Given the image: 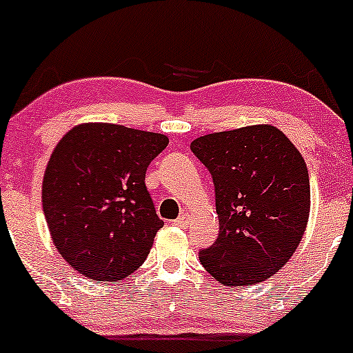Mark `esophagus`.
<instances>
[{"label": "esophagus", "mask_w": 353, "mask_h": 353, "mask_svg": "<svg viewBox=\"0 0 353 353\" xmlns=\"http://www.w3.org/2000/svg\"><path fill=\"white\" fill-rule=\"evenodd\" d=\"M174 223H176L177 227H183V229H186V227H190V223H191V215L190 213H183L179 219L174 220Z\"/></svg>", "instance_id": "esophagus-1"}]
</instances>
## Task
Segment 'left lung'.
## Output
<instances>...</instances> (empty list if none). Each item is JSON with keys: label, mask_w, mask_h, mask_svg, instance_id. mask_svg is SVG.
Wrapping results in <instances>:
<instances>
[{"label": "left lung", "mask_w": 353, "mask_h": 353, "mask_svg": "<svg viewBox=\"0 0 353 353\" xmlns=\"http://www.w3.org/2000/svg\"><path fill=\"white\" fill-rule=\"evenodd\" d=\"M215 186L219 237L199 261L222 285L275 275L302 239L311 208L304 159L275 126L205 134L191 143Z\"/></svg>", "instance_id": "obj_1"}]
</instances>
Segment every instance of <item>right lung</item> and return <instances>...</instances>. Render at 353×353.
<instances>
[{
    "instance_id": "obj_1",
    "label": "right lung",
    "mask_w": 353,
    "mask_h": 353,
    "mask_svg": "<svg viewBox=\"0 0 353 353\" xmlns=\"http://www.w3.org/2000/svg\"><path fill=\"white\" fill-rule=\"evenodd\" d=\"M165 134L85 123L56 145L42 181V208L59 254L83 276L117 282L138 270L163 222L145 186Z\"/></svg>"
}]
</instances>
